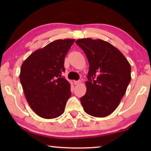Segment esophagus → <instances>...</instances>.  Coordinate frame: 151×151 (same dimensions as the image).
Here are the masks:
<instances>
[{
	"label": "esophagus",
	"mask_w": 151,
	"mask_h": 151,
	"mask_svg": "<svg viewBox=\"0 0 151 151\" xmlns=\"http://www.w3.org/2000/svg\"><path fill=\"white\" fill-rule=\"evenodd\" d=\"M80 82V80H75V81H73V83L75 85H77V84H78Z\"/></svg>",
	"instance_id": "obj_1"
}]
</instances>
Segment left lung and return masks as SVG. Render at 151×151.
Instances as JSON below:
<instances>
[{
  "label": "left lung",
  "instance_id": "8db88e82",
  "mask_svg": "<svg viewBox=\"0 0 151 151\" xmlns=\"http://www.w3.org/2000/svg\"><path fill=\"white\" fill-rule=\"evenodd\" d=\"M76 43L89 63L86 92L80 98L84 111L93 117L108 116L126 93L131 80V65L120 51L106 41L82 38Z\"/></svg>",
  "mask_w": 151,
  "mask_h": 151
}]
</instances>
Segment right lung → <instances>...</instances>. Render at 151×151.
Masks as SVG:
<instances>
[{
	"label": "right lung",
	"mask_w": 151,
	"mask_h": 151,
	"mask_svg": "<svg viewBox=\"0 0 151 151\" xmlns=\"http://www.w3.org/2000/svg\"><path fill=\"white\" fill-rule=\"evenodd\" d=\"M74 39L56 40L32 53L20 68V80L33 111L45 119L63 114L71 95L69 82L62 77L65 58Z\"/></svg>",
	"instance_id": "obj_1"
}]
</instances>
